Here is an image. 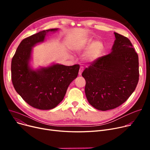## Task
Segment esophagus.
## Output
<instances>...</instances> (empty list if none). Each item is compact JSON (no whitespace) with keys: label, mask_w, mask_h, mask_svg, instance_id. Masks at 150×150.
I'll return each mask as SVG.
<instances>
[{"label":"esophagus","mask_w":150,"mask_h":150,"mask_svg":"<svg viewBox=\"0 0 150 150\" xmlns=\"http://www.w3.org/2000/svg\"><path fill=\"white\" fill-rule=\"evenodd\" d=\"M83 70H84L83 67H81L80 69V70H79V72H78V74H79V75H81L82 74V72H83Z\"/></svg>","instance_id":"obj_1"}]
</instances>
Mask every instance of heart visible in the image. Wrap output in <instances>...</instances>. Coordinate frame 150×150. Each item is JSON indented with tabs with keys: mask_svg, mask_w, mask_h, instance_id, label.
Returning <instances> with one entry per match:
<instances>
[{
	"mask_svg": "<svg viewBox=\"0 0 150 150\" xmlns=\"http://www.w3.org/2000/svg\"><path fill=\"white\" fill-rule=\"evenodd\" d=\"M72 50L77 53L84 52L83 59L92 62L99 59L103 54L105 47L101 41H94L91 38H85L74 41L70 45Z\"/></svg>",
	"mask_w": 150,
	"mask_h": 150,
	"instance_id": "b5f03b06",
	"label": "heart"
}]
</instances>
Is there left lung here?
Here are the masks:
<instances>
[{
    "instance_id": "8db88e82",
    "label": "left lung",
    "mask_w": 150,
    "mask_h": 150,
    "mask_svg": "<svg viewBox=\"0 0 150 150\" xmlns=\"http://www.w3.org/2000/svg\"><path fill=\"white\" fill-rule=\"evenodd\" d=\"M111 53L92 62L82 73L89 103L101 111L113 109L127 100L139 81V58L129 39L114 33Z\"/></svg>"
}]
</instances>
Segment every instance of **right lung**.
<instances>
[{
  "label": "right lung",
  "instance_id": "1",
  "mask_svg": "<svg viewBox=\"0 0 150 150\" xmlns=\"http://www.w3.org/2000/svg\"><path fill=\"white\" fill-rule=\"evenodd\" d=\"M55 30L57 28L43 30L23 39L11 61V80L16 91L30 106L38 109L56 107L64 98L80 69L79 64H53L37 70L30 69L31 47L42 42L47 32Z\"/></svg>",
  "mask_w": 150,
  "mask_h": 150
}]
</instances>
